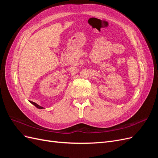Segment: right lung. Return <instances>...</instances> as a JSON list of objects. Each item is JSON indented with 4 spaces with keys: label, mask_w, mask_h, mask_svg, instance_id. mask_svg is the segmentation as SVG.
I'll return each mask as SVG.
<instances>
[{
    "label": "right lung",
    "mask_w": 158,
    "mask_h": 158,
    "mask_svg": "<svg viewBox=\"0 0 158 158\" xmlns=\"http://www.w3.org/2000/svg\"><path fill=\"white\" fill-rule=\"evenodd\" d=\"M30 103H31L33 105H34V106L37 107V108H38V109H43L44 107H41V106H40L39 105H37L36 103H35V102H31L30 101Z\"/></svg>",
    "instance_id": "1"
}]
</instances>
